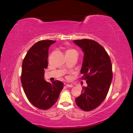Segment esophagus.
<instances>
[{
	"mask_svg": "<svg viewBox=\"0 0 133 133\" xmlns=\"http://www.w3.org/2000/svg\"><path fill=\"white\" fill-rule=\"evenodd\" d=\"M66 86L67 87H72L73 85L72 84H66Z\"/></svg>",
	"mask_w": 133,
	"mask_h": 133,
	"instance_id": "1",
	"label": "esophagus"
}]
</instances>
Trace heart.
Returning <instances> with one entry per match:
<instances>
[{"label": "heart", "instance_id": "obj_1", "mask_svg": "<svg viewBox=\"0 0 133 133\" xmlns=\"http://www.w3.org/2000/svg\"><path fill=\"white\" fill-rule=\"evenodd\" d=\"M74 52L77 53V51H76V50H74V49H67V51H66V53H74Z\"/></svg>", "mask_w": 133, "mask_h": 133}]
</instances>
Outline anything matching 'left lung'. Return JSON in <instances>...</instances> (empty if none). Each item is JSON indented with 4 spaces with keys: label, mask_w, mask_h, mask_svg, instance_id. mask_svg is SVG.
<instances>
[{
    "label": "left lung",
    "mask_w": 133,
    "mask_h": 133,
    "mask_svg": "<svg viewBox=\"0 0 133 133\" xmlns=\"http://www.w3.org/2000/svg\"><path fill=\"white\" fill-rule=\"evenodd\" d=\"M74 42L84 52L81 78L87 83L75 102L81 109L91 111L99 106L108 94L113 78L112 62L105 49L96 41L83 39Z\"/></svg>",
    "instance_id": "1"
}]
</instances>
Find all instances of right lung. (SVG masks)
I'll return each mask as SVG.
<instances>
[{
    "instance_id": "add662e5",
    "label": "right lung",
    "mask_w": 133,
    "mask_h": 133,
    "mask_svg": "<svg viewBox=\"0 0 133 133\" xmlns=\"http://www.w3.org/2000/svg\"><path fill=\"white\" fill-rule=\"evenodd\" d=\"M55 42L41 40L36 42L28 51L22 64L21 82L25 94L30 103L42 110L50 108L56 103L63 88L61 81L49 83L44 79L49 48Z\"/></svg>"
}]
</instances>
